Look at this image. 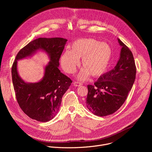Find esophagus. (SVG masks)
<instances>
[{
  "instance_id": "esophagus-1",
  "label": "esophagus",
  "mask_w": 152,
  "mask_h": 152,
  "mask_svg": "<svg viewBox=\"0 0 152 152\" xmlns=\"http://www.w3.org/2000/svg\"><path fill=\"white\" fill-rule=\"evenodd\" d=\"M73 85L75 86H81L82 84V83H80V82H74V83H73Z\"/></svg>"
}]
</instances>
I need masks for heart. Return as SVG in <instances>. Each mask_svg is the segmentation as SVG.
<instances>
[{"label": "heart", "mask_w": 152, "mask_h": 152, "mask_svg": "<svg viewBox=\"0 0 152 152\" xmlns=\"http://www.w3.org/2000/svg\"><path fill=\"white\" fill-rule=\"evenodd\" d=\"M71 50H65L60 59L63 70L67 73H73L81 59L83 69L78 75L82 80L89 75L98 77L109 67L113 57V50L110 45L94 38H85L75 41L70 46Z\"/></svg>", "instance_id": "b5f03b06"}]
</instances>
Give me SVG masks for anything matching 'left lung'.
I'll use <instances>...</instances> for the list:
<instances>
[{"label":"left lung","mask_w":152,"mask_h":152,"mask_svg":"<svg viewBox=\"0 0 152 152\" xmlns=\"http://www.w3.org/2000/svg\"><path fill=\"white\" fill-rule=\"evenodd\" d=\"M121 46L120 57L114 69L100 76L93 85H88L86 106L96 115L113 114L123 105L136 77L133 54L118 38Z\"/></svg>","instance_id":"obj_1"}]
</instances>
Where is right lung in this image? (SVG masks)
<instances>
[{"label":"right lung","instance_id":"add662e5","mask_svg":"<svg viewBox=\"0 0 152 152\" xmlns=\"http://www.w3.org/2000/svg\"><path fill=\"white\" fill-rule=\"evenodd\" d=\"M67 39L63 38H39L31 41L17 53L11 73L17 101L22 111L32 119L41 122L52 120L58 113L64 93L72 80L59 70V60ZM42 50L50 58L43 78L37 83H27L17 72V61Z\"/></svg>","mask_w":152,"mask_h":152}]
</instances>
